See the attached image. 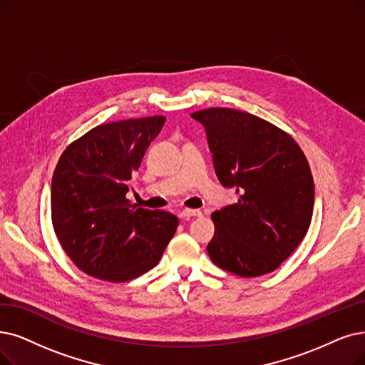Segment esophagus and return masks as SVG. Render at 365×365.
<instances>
[{"instance_id":"esophagus-1","label":"esophagus","mask_w":365,"mask_h":365,"mask_svg":"<svg viewBox=\"0 0 365 365\" xmlns=\"http://www.w3.org/2000/svg\"><path fill=\"white\" fill-rule=\"evenodd\" d=\"M199 215H202V212L199 210H188V208H185V210L178 212V217L184 218V220H188V218H190V217H199Z\"/></svg>"}]
</instances>
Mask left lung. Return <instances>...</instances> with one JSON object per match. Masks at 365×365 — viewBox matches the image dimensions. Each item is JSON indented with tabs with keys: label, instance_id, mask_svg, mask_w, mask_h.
<instances>
[{
	"label": "left lung",
	"instance_id": "obj_1",
	"mask_svg": "<svg viewBox=\"0 0 365 365\" xmlns=\"http://www.w3.org/2000/svg\"><path fill=\"white\" fill-rule=\"evenodd\" d=\"M207 132L218 181L237 202L211 214L207 245L217 267L259 277L282 265L309 230L314 182L298 143L249 112L211 108L192 113Z\"/></svg>",
	"mask_w": 365,
	"mask_h": 365
}]
</instances>
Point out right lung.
I'll return each mask as SVG.
<instances>
[{"instance_id": "right-lung-1", "label": "right lung", "mask_w": 365, "mask_h": 365, "mask_svg": "<svg viewBox=\"0 0 365 365\" xmlns=\"http://www.w3.org/2000/svg\"><path fill=\"white\" fill-rule=\"evenodd\" d=\"M165 121L155 115L97 125L58 160L51 185L56 238L73 264L96 279L121 283L150 271L178 227L173 214L125 197Z\"/></svg>"}]
</instances>
